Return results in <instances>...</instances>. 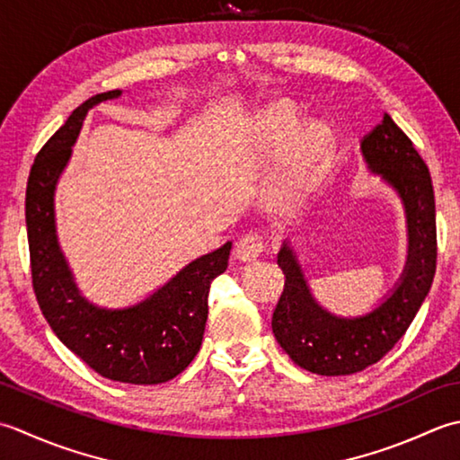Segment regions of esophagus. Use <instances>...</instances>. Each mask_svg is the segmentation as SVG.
Here are the masks:
<instances>
[{"label":"esophagus","instance_id":"esophagus-1","mask_svg":"<svg viewBox=\"0 0 460 460\" xmlns=\"http://www.w3.org/2000/svg\"><path fill=\"white\" fill-rule=\"evenodd\" d=\"M264 250H266L264 238H261L258 232L246 234V236L236 243V260L240 264H246V261L256 260Z\"/></svg>","mask_w":460,"mask_h":460}]
</instances>
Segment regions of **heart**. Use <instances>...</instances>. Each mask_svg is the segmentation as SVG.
<instances>
[{"label":"heart","instance_id":"heart-1","mask_svg":"<svg viewBox=\"0 0 460 460\" xmlns=\"http://www.w3.org/2000/svg\"><path fill=\"white\" fill-rule=\"evenodd\" d=\"M299 127H302V117L294 102H274L260 119L254 151L268 156L286 153L294 145ZM330 143L332 133L323 123H314L304 130V135L297 140L294 164L289 166L282 184L274 192V206L278 210L292 212L305 202L315 184L317 172L330 153Z\"/></svg>","mask_w":460,"mask_h":460}]
</instances>
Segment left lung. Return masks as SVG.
<instances>
[{
	"label": "left lung",
	"instance_id": "1",
	"mask_svg": "<svg viewBox=\"0 0 460 460\" xmlns=\"http://www.w3.org/2000/svg\"><path fill=\"white\" fill-rule=\"evenodd\" d=\"M361 155L405 206L407 261L391 294L365 315H333L315 302L288 240L278 254L286 284L271 315V332L299 367L327 377L363 371L391 351L425 302L437 270L433 182L411 138L385 112L381 125L363 137Z\"/></svg>",
	"mask_w": 460,
	"mask_h": 460
}]
</instances>
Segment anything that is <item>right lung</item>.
Masks as SVG:
<instances>
[{"instance_id": "obj_1", "label": "right lung", "mask_w": 460, "mask_h": 460, "mask_svg": "<svg viewBox=\"0 0 460 460\" xmlns=\"http://www.w3.org/2000/svg\"><path fill=\"white\" fill-rule=\"evenodd\" d=\"M107 91L75 109L35 156L25 192L33 292L55 335L102 377L133 385L174 379L200 351L208 289L228 268L232 242L196 258L143 302L107 309L81 296L58 242L55 189L89 109L117 99Z\"/></svg>"}]
</instances>
